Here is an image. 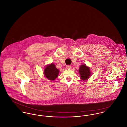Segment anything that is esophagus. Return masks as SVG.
Instances as JSON below:
<instances>
[{
	"mask_svg": "<svg viewBox=\"0 0 127 127\" xmlns=\"http://www.w3.org/2000/svg\"><path fill=\"white\" fill-rule=\"evenodd\" d=\"M66 68H67V69H70V68H71V66H70V65L67 66Z\"/></svg>",
	"mask_w": 127,
	"mask_h": 127,
	"instance_id": "obj_1",
	"label": "esophagus"
}]
</instances>
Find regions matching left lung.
Masks as SVG:
<instances>
[{
    "mask_svg": "<svg viewBox=\"0 0 127 127\" xmlns=\"http://www.w3.org/2000/svg\"><path fill=\"white\" fill-rule=\"evenodd\" d=\"M78 71L80 75L81 79L83 81L88 80L91 76V71L90 68L86 64L81 65Z\"/></svg>",
    "mask_w": 127,
    "mask_h": 127,
    "instance_id": "left-lung-1",
    "label": "left lung"
}]
</instances>
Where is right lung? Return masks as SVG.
I'll return each instance as SVG.
<instances>
[{
    "instance_id": "obj_1",
    "label": "right lung",
    "mask_w": 127,
    "mask_h": 127,
    "mask_svg": "<svg viewBox=\"0 0 127 127\" xmlns=\"http://www.w3.org/2000/svg\"><path fill=\"white\" fill-rule=\"evenodd\" d=\"M59 73V69L56 67V65L54 63L48 64L46 66L44 69V75L45 78L49 80L54 81L58 77Z\"/></svg>"
}]
</instances>
